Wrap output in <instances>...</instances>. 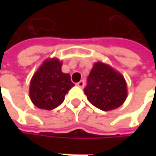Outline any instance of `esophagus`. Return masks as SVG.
I'll return each instance as SVG.
<instances>
[{
    "instance_id": "1",
    "label": "esophagus",
    "mask_w": 156,
    "mask_h": 156,
    "mask_svg": "<svg viewBox=\"0 0 156 156\" xmlns=\"http://www.w3.org/2000/svg\"><path fill=\"white\" fill-rule=\"evenodd\" d=\"M77 86L79 87H81V88H83L84 87V86H85V82H84V80H80L79 82L77 83Z\"/></svg>"
}]
</instances>
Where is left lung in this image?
Wrapping results in <instances>:
<instances>
[{
  "label": "left lung",
  "instance_id": "1",
  "mask_svg": "<svg viewBox=\"0 0 156 156\" xmlns=\"http://www.w3.org/2000/svg\"><path fill=\"white\" fill-rule=\"evenodd\" d=\"M88 101L103 111L117 108L127 98V86L121 73L103 62H96L84 89Z\"/></svg>",
  "mask_w": 156,
  "mask_h": 156
}]
</instances>
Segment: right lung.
<instances>
[{
  "label": "right lung",
  "mask_w": 156,
  "mask_h": 156,
  "mask_svg": "<svg viewBox=\"0 0 156 156\" xmlns=\"http://www.w3.org/2000/svg\"><path fill=\"white\" fill-rule=\"evenodd\" d=\"M62 62L57 58H47L32 76L30 84V98L34 106L52 110L65 99V95L75 85L70 75L61 70Z\"/></svg>",
  "instance_id": "1"
}]
</instances>
